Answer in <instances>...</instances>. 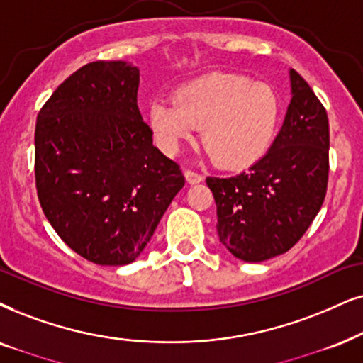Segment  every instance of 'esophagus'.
Segmentation results:
<instances>
[{"label": "esophagus", "instance_id": "1", "mask_svg": "<svg viewBox=\"0 0 363 363\" xmlns=\"http://www.w3.org/2000/svg\"><path fill=\"white\" fill-rule=\"evenodd\" d=\"M184 176H186V181L189 182V184H197V182H201L204 179L199 172L191 171V169H187V171L184 172Z\"/></svg>", "mask_w": 363, "mask_h": 363}]
</instances>
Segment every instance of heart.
<instances>
[{"label":"heart","mask_w":363,"mask_h":363,"mask_svg":"<svg viewBox=\"0 0 363 363\" xmlns=\"http://www.w3.org/2000/svg\"><path fill=\"white\" fill-rule=\"evenodd\" d=\"M279 112L272 85L209 73L179 86L174 100H154L147 121L166 152L177 150L201 128V140L216 166L238 171L253 166L272 147Z\"/></svg>","instance_id":"heart-1"}]
</instances>
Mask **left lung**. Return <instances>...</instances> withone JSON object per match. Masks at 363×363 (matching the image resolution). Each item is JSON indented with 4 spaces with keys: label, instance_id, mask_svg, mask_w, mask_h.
<instances>
[{
    "label": "left lung",
    "instance_id": "obj_1",
    "mask_svg": "<svg viewBox=\"0 0 363 363\" xmlns=\"http://www.w3.org/2000/svg\"><path fill=\"white\" fill-rule=\"evenodd\" d=\"M291 102L266 155L247 172L208 177L219 241L247 263L291 250L322 208L328 184L327 110L303 77L290 70Z\"/></svg>",
    "mask_w": 363,
    "mask_h": 363
}]
</instances>
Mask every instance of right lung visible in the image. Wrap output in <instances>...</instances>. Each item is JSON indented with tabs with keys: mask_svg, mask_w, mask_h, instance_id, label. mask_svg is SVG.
<instances>
[{
	"mask_svg": "<svg viewBox=\"0 0 363 363\" xmlns=\"http://www.w3.org/2000/svg\"><path fill=\"white\" fill-rule=\"evenodd\" d=\"M137 90V67L91 62L58 85L36 118L41 209L57 235L95 264L135 261L186 182L179 164L152 145Z\"/></svg>",
	"mask_w": 363,
	"mask_h": 363,
	"instance_id": "1",
	"label": "right lung"
}]
</instances>
